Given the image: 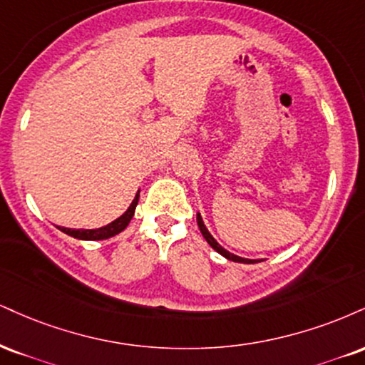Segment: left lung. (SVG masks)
<instances>
[{"instance_id":"obj_1","label":"left lung","mask_w":365,"mask_h":365,"mask_svg":"<svg viewBox=\"0 0 365 365\" xmlns=\"http://www.w3.org/2000/svg\"><path fill=\"white\" fill-rule=\"evenodd\" d=\"M197 225H199V230H200V232H202V236H204V238H205V241H207V243L210 245V247H212L214 250H216V252H217L219 255H222V257L227 258V260H231V262H238V263H258V262H260V260H250V258L238 257V255H235V253L227 252L226 248H222L221 245H219L217 241L214 240V236L210 235L207 227H205L204 221H202L200 212H197Z\"/></svg>"}]
</instances>
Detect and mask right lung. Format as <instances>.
Instances as JSON below:
<instances>
[{
	"label": "right lung",
	"instance_id": "obj_1",
	"mask_svg": "<svg viewBox=\"0 0 365 365\" xmlns=\"http://www.w3.org/2000/svg\"><path fill=\"white\" fill-rule=\"evenodd\" d=\"M138 202H139V190L134 197L133 204L129 205V209H127L120 217H117L115 221L110 222V225L96 227V230H73V227H64V226H56V227L59 231H63L68 236H73V238H76V240H85V241L108 240V238H112V236L118 235V232H122L127 226H129L130 219H133V216H134V210H135V205H138Z\"/></svg>",
	"mask_w": 365,
	"mask_h": 365
}]
</instances>
